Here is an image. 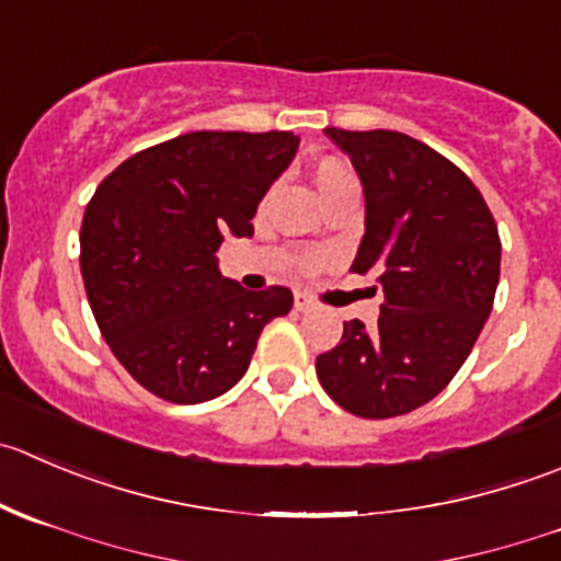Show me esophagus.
Wrapping results in <instances>:
<instances>
[{
    "mask_svg": "<svg viewBox=\"0 0 561 561\" xmlns=\"http://www.w3.org/2000/svg\"><path fill=\"white\" fill-rule=\"evenodd\" d=\"M293 307H296V312H309V309H314L318 304H314V298H309L307 293H296V296H293Z\"/></svg>",
    "mask_w": 561,
    "mask_h": 561,
    "instance_id": "esophagus-1",
    "label": "esophagus"
}]
</instances>
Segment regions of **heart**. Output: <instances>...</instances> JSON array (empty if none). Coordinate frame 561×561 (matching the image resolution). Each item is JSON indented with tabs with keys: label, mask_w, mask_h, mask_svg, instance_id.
Returning a JSON list of instances; mask_svg holds the SVG:
<instances>
[{
	"label": "heart",
	"mask_w": 561,
	"mask_h": 561,
	"mask_svg": "<svg viewBox=\"0 0 561 561\" xmlns=\"http://www.w3.org/2000/svg\"><path fill=\"white\" fill-rule=\"evenodd\" d=\"M314 183H318L320 194H331L334 188L340 186H347V183H356V178H353V172L347 170L345 164H340V161H323V164H318V170H314ZM309 268L312 265H318V260H309Z\"/></svg>",
	"instance_id": "1"
}]
</instances>
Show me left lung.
<instances>
[{"mask_svg":"<svg viewBox=\"0 0 561 561\" xmlns=\"http://www.w3.org/2000/svg\"><path fill=\"white\" fill-rule=\"evenodd\" d=\"M364 186L353 268L383 290L378 325L347 320L314 369L331 400L364 419L431 402L469 358L493 309L502 241L463 170L397 130L325 128ZM375 290V287H373Z\"/></svg>","mask_w":561,"mask_h":561,"instance_id":"obj_1","label":"left lung"}]
</instances>
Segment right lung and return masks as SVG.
<instances>
[{"label": "right lung", "instance_id": "1", "mask_svg": "<svg viewBox=\"0 0 561 561\" xmlns=\"http://www.w3.org/2000/svg\"><path fill=\"white\" fill-rule=\"evenodd\" d=\"M296 150L290 130H192L130 156L92 194L79 236L87 301L117 362L161 400L230 391L265 323L290 312L287 287L243 290L216 252L227 236L252 238Z\"/></svg>", "mask_w": 561, "mask_h": 561}]
</instances>
